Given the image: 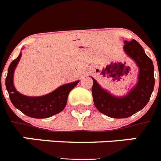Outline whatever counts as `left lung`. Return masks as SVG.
I'll return each mask as SVG.
<instances>
[{"label":"left lung","mask_w":161,"mask_h":161,"mask_svg":"<svg viewBox=\"0 0 161 161\" xmlns=\"http://www.w3.org/2000/svg\"><path fill=\"white\" fill-rule=\"evenodd\" d=\"M123 51L139 68L137 83L127 94L114 96L104 89L92 77V94L95 106L102 114L114 119L130 117L141 110L150 100L155 85L153 61L145 54L141 45L135 39L130 42L124 41Z\"/></svg>","instance_id":"8db88e82"}]
</instances>
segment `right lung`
I'll list each match as a JSON object with an SVG mask.
<instances>
[{
  "instance_id": "1",
  "label": "right lung",
  "mask_w": 161,
  "mask_h": 161,
  "mask_svg": "<svg viewBox=\"0 0 161 161\" xmlns=\"http://www.w3.org/2000/svg\"><path fill=\"white\" fill-rule=\"evenodd\" d=\"M22 57V52L14 59L8 68L5 86L11 102L24 114L34 119H47L59 113L66 106L70 91L80 80L65 84L52 91V93L40 97H28L20 93L14 85V74Z\"/></svg>"
}]
</instances>
